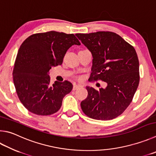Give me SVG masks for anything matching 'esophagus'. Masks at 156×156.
Masks as SVG:
<instances>
[{
	"label": "esophagus",
	"instance_id": "obj_1",
	"mask_svg": "<svg viewBox=\"0 0 156 156\" xmlns=\"http://www.w3.org/2000/svg\"><path fill=\"white\" fill-rule=\"evenodd\" d=\"M80 85H78V84H73V90H76V89H78L79 87H80Z\"/></svg>",
	"mask_w": 156,
	"mask_h": 156
}]
</instances>
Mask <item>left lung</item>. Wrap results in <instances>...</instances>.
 Listing matches in <instances>:
<instances>
[{
    "instance_id": "8db88e82",
    "label": "left lung",
    "mask_w": 156,
    "mask_h": 156,
    "mask_svg": "<svg viewBox=\"0 0 156 156\" xmlns=\"http://www.w3.org/2000/svg\"><path fill=\"white\" fill-rule=\"evenodd\" d=\"M93 56L90 80L106 82L105 89L87 87L83 112L97 120L117 117L129 105L139 84V62L134 47L117 34L99 31L76 34Z\"/></svg>"
}]
</instances>
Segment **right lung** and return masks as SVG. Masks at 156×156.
Wrapping results in <instances>:
<instances>
[{
    "mask_svg": "<svg viewBox=\"0 0 156 156\" xmlns=\"http://www.w3.org/2000/svg\"><path fill=\"white\" fill-rule=\"evenodd\" d=\"M73 45H80L73 34L56 31L34 34L22 44L13 78L20 100L29 111L50 115L60 109L63 98L73 85L67 80L56 81L50 85L49 71L63 63L65 55Z\"/></svg>",
    "mask_w": 156,
    "mask_h": 156,
    "instance_id": "obj_1",
    "label": "right lung"
}]
</instances>
